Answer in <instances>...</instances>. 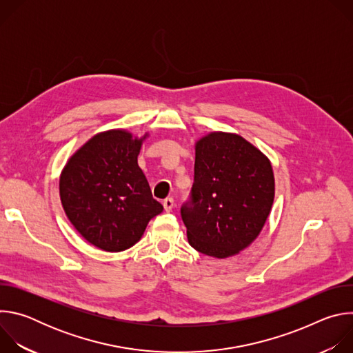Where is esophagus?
Segmentation results:
<instances>
[{
	"label": "esophagus",
	"mask_w": 353,
	"mask_h": 353,
	"mask_svg": "<svg viewBox=\"0 0 353 353\" xmlns=\"http://www.w3.org/2000/svg\"><path fill=\"white\" fill-rule=\"evenodd\" d=\"M173 207H174V199L172 196H168L163 199V208L166 212H170L173 210Z\"/></svg>",
	"instance_id": "obj_1"
}]
</instances>
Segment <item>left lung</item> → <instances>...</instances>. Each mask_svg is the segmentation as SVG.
<instances>
[{"label":"left lung","mask_w":353,"mask_h":353,"mask_svg":"<svg viewBox=\"0 0 353 353\" xmlns=\"http://www.w3.org/2000/svg\"><path fill=\"white\" fill-rule=\"evenodd\" d=\"M268 158L243 137L211 132L196 141L194 183L181 207L191 247L226 259L260 234L274 203Z\"/></svg>","instance_id":"8db88e82"}]
</instances>
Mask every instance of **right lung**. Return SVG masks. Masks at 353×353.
Listing matches in <instances>:
<instances>
[{
	"label": "right lung",
	"instance_id": "right-lung-1",
	"mask_svg": "<svg viewBox=\"0 0 353 353\" xmlns=\"http://www.w3.org/2000/svg\"><path fill=\"white\" fill-rule=\"evenodd\" d=\"M145 138H134L125 130L99 132L61 172L63 208L79 234L100 250L130 248L148 222L163 211L138 166Z\"/></svg>",
	"mask_w": 353,
	"mask_h": 353
}]
</instances>
